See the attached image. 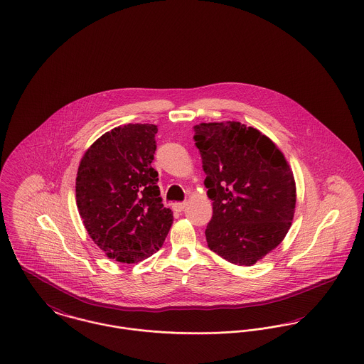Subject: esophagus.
Here are the masks:
<instances>
[{
    "mask_svg": "<svg viewBox=\"0 0 364 364\" xmlns=\"http://www.w3.org/2000/svg\"><path fill=\"white\" fill-rule=\"evenodd\" d=\"M186 202H176V203H173V209L176 210V212H183L184 210V208H186Z\"/></svg>",
    "mask_w": 364,
    "mask_h": 364,
    "instance_id": "esophagus-1",
    "label": "esophagus"
}]
</instances>
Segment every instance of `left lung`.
<instances>
[{"instance_id":"1","label":"left lung","mask_w":364,"mask_h":364,"mask_svg":"<svg viewBox=\"0 0 364 364\" xmlns=\"http://www.w3.org/2000/svg\"><path fill=\"white\" fill-rule=\"evenodd\" d=\"M196 148L213 200L205 235L210 251L251 266L287 235L295 212L294 174L276 144L238 122L200 123Z\"/></svg>"}]
</instances>
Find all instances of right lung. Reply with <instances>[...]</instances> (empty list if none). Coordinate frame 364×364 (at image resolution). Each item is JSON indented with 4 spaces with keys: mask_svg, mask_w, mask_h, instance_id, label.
<instances>
[{
    "mask_svg": "<svg viewBox=\"0 0 364 364\" xmlns=\"http://www.w3.org/2000/svg\"><path fill=\"white\" fill-rule=\"evenodd\" d=\"M155 124L114 127L84 154L76 202L92 241L122 263H136L162 248L173 212L162 203Z\"/></svg>",
    "mask_w": 364,
    "mask_h": 364,
    "instance_id": "right-lung-1",
    "label": "right lung"
}]
</instances>
